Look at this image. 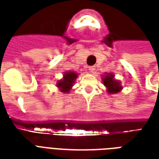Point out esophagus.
<instances>
[{
    "label": "esophagus",
    "instance_id": "obj_1",
    "mask_svg": "<svg viewBox=\"0 0 159 159\" xmlns=\"http://www.w3.org/2000/svg\"><path fill=\"white\" fill-rule=\"evenodd\" d=\"M89 71L91 73L94 72V70H95V67L94 66H89Z\"/></svg>",
    "mask_w": 159,
    "mask_h": 159
}]
</instances>
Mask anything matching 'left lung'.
<instances>
[{
    "label": "left lung",
    "mask_w": 159,
    "mask_h": 159,
    "mask_svg": "<svg viewBox=\"0 0 159 159\" xmlns=\"http://www.w3.org/2000/svg\"><path fill=\"white\" fill-rule=\"evenodd\" d=\"M102 81L104 85L107 87L108 93H117L123 89L121 86V83L114 78V75L112 73H107L105 76H103Z\"/></svg>",
    "instance_id": "left-lung-1"
}]
</instances>
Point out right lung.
<instances>
[{"label": "right lung", "mask_w": 159, "mask_h": 159, "mask_svg": "<svg viewBox=\"0 0 159 159\" xmlns=\"http://www.w3.org/2000/svg\"><path fill=\"white\" fill-rule=\"evenodd\" d=\"M77 77V73L73 71H67L65 72L63 79L59 80L57 83V87L62 93H69L70 90L75 83V80Z\"/></svg>", "instance_id": "add662e5"}]
</instances>
